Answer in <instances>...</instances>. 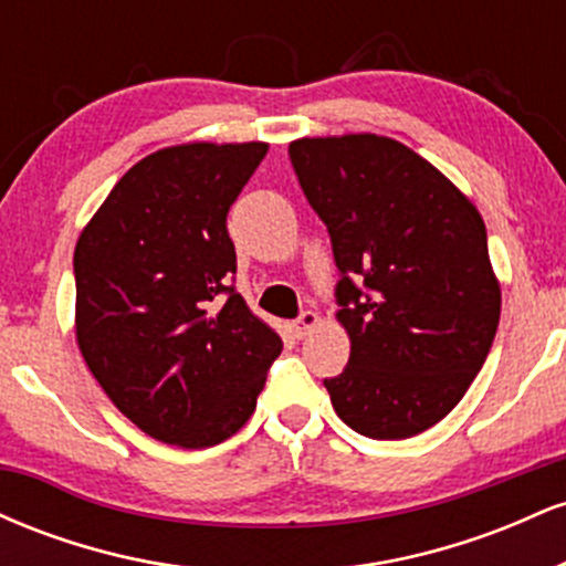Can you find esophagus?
Instances as JSON below:
<instances>
[{
  "mask_svg": "<svg viewBox=\"0 0 566 566\" xmlns=\"http://www.w3.org/2000/svg\"><path fill=\"white\" fill-rule=\"evenodd\" d=\"M319 322H322L319 314H314V311H305V314H301V319L292 324V333H295L297 337H308L316 327H319Z\"/></svg>",
  "mask_w": 566,
  "mask_h": 566,
  "instance_id": "esophagus-1",
  "label": "esophagus"
}]
</instances>
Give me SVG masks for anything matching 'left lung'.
<instances>
[{"instance_id": "left-lung-1", "label": "left lung", "mask_w": 566, "mask_h": 566, "mask_svg": "<svg viewBox=\"0 0 566 566\" xmlns=\"http://www.w3.org/2000/svg\"><path fill=\"white\" fill-rule=\"evenodd\" d=\"M327 226L348 367L324 380L337 418L409 439L452 412L500 322V282L476 205L405 143L375 133L290 143Z\"/></svg>"}]
</instances>
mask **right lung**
I'll list each match as a JSON object with an SVG mask.
<instances>
[{"label": "right lung", "instance_id": "obj_1", "mask_svg": "<svg viewBox=\"0 0 566 566\" xmlns=\"http://www.w3.org/2000/svg\"><path fill=\"white\" fill-rule=\"evenodd\" d=\"M265 151L263 140L159 148L76 239V346L116 409L165 444L205 450L233 437L282 350L229 287L226 216Z\"/></svg>", "mask_w": 566, "mask_h": 566}]
</instances>
